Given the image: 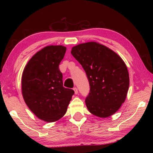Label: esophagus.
I'll use <instances>...</instances> for the list:
<instances>
[{
  "label": "esophagus",
  "instance_id": "obj_1",
  "mask_svg": "<svg viewBox=\"0 0 153 153\" xmlns=\"http://www.w3.org/2000/svg\"><path fill=\"white\" fill-rule=\"evenodd\" d=\"M74 92H75V94H78V90H77V88L76 87L74 88Z\"/></svg>",
  "mask_w": 153,
  "mask_h": 153
}]
</instances>
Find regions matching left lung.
<instances>
[{"label":"left lung","instance_id":"8db88e82","mask_svg":"<svg viewBox=\"0 0 153 153\" xmlns=\"http://www.w3.org/2000/svg\"><path fill=\"white\" fill-rule=\"evenodd\" d=\"M71 53L88 79L90 92L85 100L88 109L99 117L112 115L125 101L129 88V74L122 59L95 42L74 46Z\"/></svg>","mask_w":153,"mask_h":153}]
</instances>
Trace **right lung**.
I'll use <instances>...</instances> for the list:
<instances>
[{"mask_svg":"<svg viewBox=\"0 0 153 153\" xmlns=\"http://www.w3.org/2000/svg\"><path fill=\"white\" fill-rule=\"evenodd\" d=\"M63 46H48L28 61L22 77L25 102L36 117L46 122L65 114L74 91L65 88L59 65L66 52Z\"/></svg>","mask_w":153,"mask_h":153,"instance_id":"1","label":"right lung"}]
</instances>
